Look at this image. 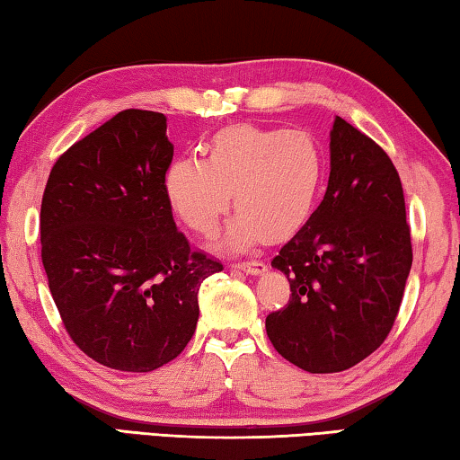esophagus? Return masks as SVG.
I'll list each match as a JSON object with an SVG mask.
<instances>
[{
	"instance_id": "obj_1",
	"label": "esophagus",
	"mask_w": 460,
	"mask_h": 460,
	"mask_svg": "<svg viewBox=\"0 0 460 460\" xmlns=\"http://www.w3.org/2000/svg\"><path fill=\"white\" fill-rule=\"evenodd\" d=\"M235 268H239L241 271H245V274L258 276V274H263V271H266V263L258 261V260H247V261L235 263Z\"/></svg>"
}]
</instances>
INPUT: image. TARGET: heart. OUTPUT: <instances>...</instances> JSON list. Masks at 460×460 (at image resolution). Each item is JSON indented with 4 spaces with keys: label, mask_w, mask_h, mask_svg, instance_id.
<instances>
[{
    "label": "heart",
    "mask_w": 460,
    "mask_h": 460,
    "mask_svg": "<svg viewBox=\"0 0 460 460\" xmlns=\"http://www.w3.org/2000/svg\"><path fill=\"white\" fill-rule=\"evenodd\" d=\"M324 176V154L306 129L241 123L211 137L205 160L181 158L166 172V194L178 217L213 235L231 205L237 208L225 243L247 249L266 235L284 239L313 211Z\"/></svg>",
    "instance_id": "1"
}]
</instances>
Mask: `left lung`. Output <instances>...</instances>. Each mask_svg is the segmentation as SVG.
<instances>
[{"instance_id":"8db88e82","label":"left lung","mask_w":460,"mask_h":460,"mask_svg":"<svg viewBox=\"0 0 460 460\" xmlns=\"http://www.w3.org/2000/svg\"><path fill=\"white\" fill-rule=\"evenodd\" d=\"M271 266L292 294L266 331L296 367L345 371L387 339L411 268L406 200L389 155L345 119L331 129L323 202Z\"/></svg>"}]
</instances>
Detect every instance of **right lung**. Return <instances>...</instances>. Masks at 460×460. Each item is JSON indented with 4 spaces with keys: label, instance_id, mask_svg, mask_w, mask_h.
<instances>
[{
    "label": "right lung",
    "instance_id": "obj_1",
    "mask_svg": "<svg viewBox=\"0 0 460 460\" xmlns=\"http://www.w3.org/2000/svg\"><path fill=\"white\" fill-rule=\"evenodd\" d=\"M174 155L164 113L126 109L52 166L42 263L68 337L105 367L147 373L176 359L199 321V288L223 263L190 249L166 194Z\"/></svg>",
    "mask_w": 460,
    "mask_h": 460
}]
</instances>
